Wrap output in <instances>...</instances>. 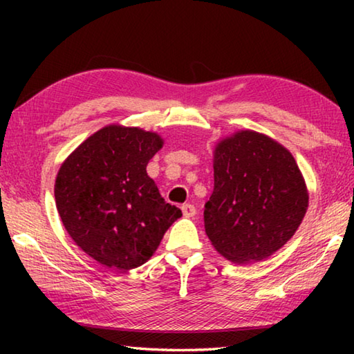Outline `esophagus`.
Wrapping results in <instances>:
<instances>
[{
    "label": "esophagus",
    "instance_id": "esophagus-1",
    "mask_svg": "<svg viewBox=\"0 0 354 354\" xmlns=\"http://www.w3.org/2000/svg\"><path fill=\"white\" fill-rule=\"evenodd\" d=\"M181 211L184 214V217H194V215L196 214V209L194 205H190V203H187V205H183Z\"/></svg>",
    "mask_w": 354,
    "mask_h": 354
}]
</instances>
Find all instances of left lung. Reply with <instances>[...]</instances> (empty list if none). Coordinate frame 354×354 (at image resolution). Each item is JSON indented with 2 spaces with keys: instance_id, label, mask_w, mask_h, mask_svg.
<instances>
[{
  "instance_id": "obj_1",
  "label": "left lung",
  "mask_w": 354,
  "mask_h": 354,
  "mask_svg": "<svg viewBox=\"0 0 354 354\" xmlns=\"http://www.w3.org/2000/svg\"><path fill=\"white\" fill-rule=\"evenodd\" d=\"M308 205L301 171L279 142L242 129L215 145L214 192L205 206V227L225 259H267L295 234Z\"/></svg>"
}]
</instances>
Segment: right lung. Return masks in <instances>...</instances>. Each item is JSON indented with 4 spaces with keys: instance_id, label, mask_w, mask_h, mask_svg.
Wrapping results in <instances>:
<instances>
[{
    "instance_id": "right-lung-1",
    "label": "right lung",
    "mask_w": 354,
    "mask_h": 354,
    "mask_svg": "<svg viewBox=\"0 0 354 354\" xmlns=\"http://www.w3.org/2000/svg\"><path fill=\"white\" fill-rule=\"evenodd\" d=\"M164 145L158 133L113 123L87 137L57 171L62 225L84 253L113 270L140 267L183 212L147 173Z\"/></svg>"
}]
</instances>
